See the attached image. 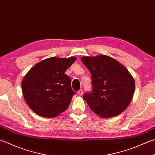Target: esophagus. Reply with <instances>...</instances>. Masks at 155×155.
Returning a JSON list of instances; mask_svg holds the SVG:
<instances>
[{"label":"esophagus","instance_id":"obj_1","mask_svg":"<svg viewBox=\"0 0 155 155\" xmlns=\"http://www.w3.org/2000/svg\"><path fill=\"white\" fill-rule=\"evenodd\" d=\"M83 94V89H80L79 91H77V94L78 95H80V96H81V95H82Z\"/></svg>","mask_w":155,"mask_h":155}]
</instances>
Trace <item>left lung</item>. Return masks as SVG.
I'll return each instance as SVG.
<instances>
[{"mask_svg":"<svg viewBox=\"0 0 155 155\" xmlns=\"http://www.w3.org/2000/svg\"><path fill=\"white\" fill-rule=\"evenodd\" d=\"M81 60L91 75V91L83 95L90 109L103 118L120 114L133 97L132 76L124 66L109 56H84Z\"/></svg>","mask_w":155,"mask_h":155,"instance_id":"1","label":"left lung"}]
</instances>
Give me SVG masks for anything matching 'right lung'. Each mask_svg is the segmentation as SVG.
Masks as SVG:
<instances>
[{
    "label": "right lung",
    "mask_w": 155,
    "mask_h": 155,
    "mask_svg": "<svg viewBox=\"0 0 155 155\" xmlns=\"http://www.w3.org/2000/svg\"><path fill=\"white\" fill-rule=\"evenodd\" d=\"M76 60L75 57L46 59L25 76L22 92L27 104L36 114L53 118L68 109L75 93L65 72Z\"/></svg>",
    "instance_id": "1"
}]
</instances>
